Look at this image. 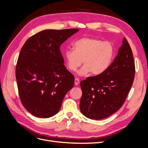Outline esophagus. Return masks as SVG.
Masks as SVG:
<instances>
[{"label":"esophagus","mask_w":148,"mask_h":148,"mask_svg":"<svg viewBox=\"0 0 148 148\" xmlns=\"http://www.w3.org/2000/svg\"><path fill=\"white\" fill-rule=\"evenodd\" d=\"M79 84V80L78 78H75V86H78Z\"/></svg>","instance_id":"esophagus-1"}]
</instances>
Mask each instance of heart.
Returning <instances> with one entry per match:
<instances>
[{
  "instance_id": "b5f03b06",
  "label": "heart",
  "mask_w": 148,
  "mask_h": 148,
  "mask_svg": "<svg viewBox=\"0 0 148 148\" xmlns=\"http://www.w3.org/2000/svg\"><path fill=\"white\" fill-rule=\"evenodd\" d=\"M73 49H67L64 53L66 66L71 72H78L79 76L90 72L99 76L105 72L110 66L114 56V47L110 42H102L99 38L83 37L73 43Z\"/></svg>"
}]
</instances>
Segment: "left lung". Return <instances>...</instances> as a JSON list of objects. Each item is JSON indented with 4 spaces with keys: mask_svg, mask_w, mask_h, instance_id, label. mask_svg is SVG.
Segmentation results:
<instances>
[{
    "mask_svg": "<svg viewBox=\"0 0 148 148\" xmlns=\"http://www.w3.org/2000/svg\"><path fill=\"white\" fill-rule=\"evenodd\" d=\"M135 73L132 49L124 38L117 56L106 72L80 83L83 94L79 107L82 114L89 119L100 120L114 113L124 103Z\"/></svg>",
    "mask_w": 148,
    "mask_h": 148,
    "instance_id": "left-lung-1",
    "label": "left lung"
}]
</instances>
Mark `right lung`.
Masks as SVG:
<instances>
[{
	"label": "right lung",
	"mask_w": 148,
	"mask_h": 148,
	"mask_svg": "<svg viewBox=\"0 0 148 148\" xmlns=\"http://www.w3.org/2000/svg\"><path fill=\"white\" fill-rule=\"evenodd\" d=\"M77 29H46L30 37L20 51L16 67L19 97L32 115L48 118L57 114L65 94L73 87L60 47Z\"/></svg>",
	"instance_id": "obj_1"
}]
</instances>
